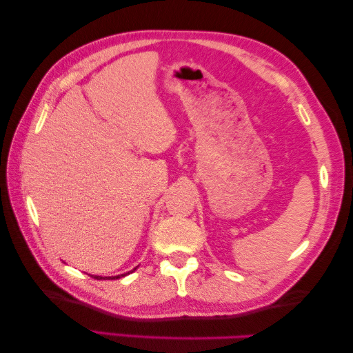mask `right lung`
<instances>
[{"label":"right lung","mask_w":353,"mask_h":353,"mask_svg":"<svg viewBox=\"0 0 353 353\" xmlns=\"http://www.w3.org/2000/svg\"><path fill=\"white\" fill-rule=\"evenodd\" d=\"M132 270H136V268ZM132 270H130V272H126V274H122V275H115V276H101V275H90V276H94V279H97V280H117V279H122V276H126L128 274H131Z\"/></svg>","instance_id":"1"}]
</instances>
